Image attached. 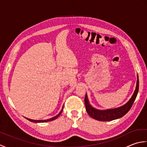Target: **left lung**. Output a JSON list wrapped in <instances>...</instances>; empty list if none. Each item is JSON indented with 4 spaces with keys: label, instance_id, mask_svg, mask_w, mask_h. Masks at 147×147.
I'll use <instances>...</instances> for the list:
<instances>
[{
    "label": "left lung",
    "instance_id": "1",
    "mask_svg": "<svg viewBox=\"0 0 147 147\" xmlns=\"http://www.w3.org/2000/svg\"><path fill=\"white\" fill-rule=\"evenodd\" d=\"M138 90L139 80L138 75L137 74L136 89L128 102H127L125 104L119 107L106 109V110H100V109L93 107L90 104L88 96H87V93H86L85 97V104L86 107V110L90 117L99 121H110L117 119H119L124 116L130 110V109L131 108L133 104L135 102L137 94L138 93Z\"/></svg>",
    "mask_w": 147,
    "mask_h": 147
}]
</instances>
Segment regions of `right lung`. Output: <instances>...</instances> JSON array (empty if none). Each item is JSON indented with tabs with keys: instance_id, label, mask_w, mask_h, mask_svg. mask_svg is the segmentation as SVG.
I'll return each instance as SVG.
<instances>
[{
	"instance_id": "add662e5",
	"label": "right lung",
	"mask_w": 147,
	"mask_h": 147,
	"mask_svg": "<svg viewBox=\"0 0 147 147\" xmlns=\"http://www.w3.org/2000/svg\"><path fill=\"white\" fill-rule=\"evenodd\" d=\"M63 109H64V105L62 106V109H61V111H60V112H59V113L57 115H55V116H54V117H52V118H50V119H45V120H33V119H29V118H27V117H25L26 119H28V121H31V122H32V123H45V122H49V121H53V120H55V119H57L59 115H60L61 114V113H62V111H63Z\"/></svg>"
}]
</instances>
